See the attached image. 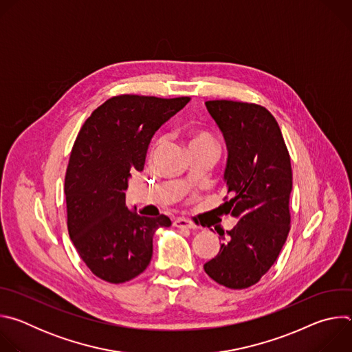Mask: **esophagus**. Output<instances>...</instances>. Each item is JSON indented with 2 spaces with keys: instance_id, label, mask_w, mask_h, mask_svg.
<instances>
[{
  "instance_id": "obj_1",
  "label": "esophagus",
  "mask_w": 352,
  "mask_h": 352,
  "mask_svg": "<svg viewBox=\"0 0 352 352\" xmlns=\"http://www.w3.org/2000/svg\"><path fill=\"white\" fill-rule=\"evenodd\" d=\"M174 226L175 227H178V228H196V226H195V223H192L190 220H188V219H182V217H179V219H175L174 220Z\"/></svg>"
}]
</instances>
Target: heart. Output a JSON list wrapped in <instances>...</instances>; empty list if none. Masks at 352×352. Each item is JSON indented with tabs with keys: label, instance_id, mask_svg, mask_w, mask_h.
I'll return each mask as SVG.
<instances>
[{
	"label": "heart",
	"instance_id": "obj_1",
	"mask_svg": "<svg viewBox=\"0 0 352 352\" xmlns=\"http://www.w3.org/2000/svg\"><path fill=\"white\" fill-rule=\"evenodd\" d=\"M188 148H214L217 150L216 138L208 131H193L188 135Z\"/></svg>",
	"mask_w": 352,
	"mask_h": 352
}]
</instances>
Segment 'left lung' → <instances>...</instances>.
<instances>
[{
  "label": "left lung",
  "mask_w": 352,
  "mask_h": 352,
  "mask_svg": "<svg viewBox=\"0 0 352 352\" xmlns=\"http://www.w3.org/2000/svg\"><path fill=\"white\" fill-rule=\"evenodd\" d=\"M206 107L227 143L226 213L239 217L205 272L220 285L243 289L274 265L289 232L292 170L276 118L255 103L209 100Z\"/></svg>",
  "instance_id": "1"
}]
</instances>
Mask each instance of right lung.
Segmentation results:
<instances>
[{
    "label": "right lung",
    "mask_w": 352,
    "mask_h": 352,
    "mask_svg": "<svg viewBox=\"0 0 352 352\" xmlns=\"http://www.w3.org/2000/svg\"><path fill=\"white\" fill-rule=\"evenodd\" d=\"M190 97L120 94L97 107L74 143L67 174V226L80 259L107 283L146 270L153 234L171 220L144 217L125 206L131 171H142L150 139Z\"/></svg>",
    "instance_id": "1"
}]
</instances>
